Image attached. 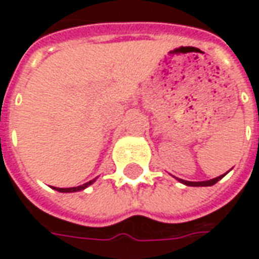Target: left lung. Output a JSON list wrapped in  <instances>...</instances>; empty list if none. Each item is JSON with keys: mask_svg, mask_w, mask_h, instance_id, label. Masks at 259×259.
I'll return each mask as SVG.
<instances>
[{"mask_svg": "<svg viewBox=\"0 0 259 259\" xmlns=\"http://www.w3.org/2000/svg\"><path fill=\"white\" fill-rule=\"evenodd\" d=\"M228 174V172H226ZM225 174V175H226ZM225 175H221V176H218V178H215V179H211V180H204V182H187V180H182V179H176L179 180L180 183H183V185L186 186H193V187H206V186H213L217 182H219V180L222 179Z\"/></svg>", "mask_w": 259, "mask_h": 259, "instance_id": "1", "label": "left lung"}]
</instances>
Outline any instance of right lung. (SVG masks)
Segmentation results:
<instances>
[{
    "mask_svg": "<svg viewBox=\"0 0 259 259\" xmlns=\"http://www.w3.org/2000/svg\"><path fill=\"white\" fill-rule=\"evenodd\" d=\"M97 179V178H96ZM96 179L90 180V182H87V183H84V185L81 186H77V187H68V189H59V187H53L54 190L59 191V193H74V191H81L84 190V189H87L89 186L93 185L94 182H96Z\"/></svg>",
    "mask_w": 259,
    "mask_h": 259,
    "instance_id": "right-lung-1",
    "label": "right lung"
}]
</instances>
